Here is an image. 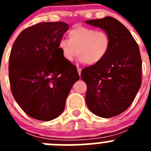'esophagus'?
I'll list each match as a JSON object with an SVG mask.
<instances>
[{"instance_id":"34e87169","label":"esophagus","mask_w":151,"mask_h":151,"mask_svg":"<svg viewBox=\"0 0 151 151\" xmlns=\"http://www.w3.org/2000/svg\"><path fill=\"white\" fill-rule=\"evenodd\" d=\"M77 70H78V74H79V76H80V75H81V72H82V69H81V68H79V67H77Z\"/></svg>"}]
</instances>
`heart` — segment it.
<instances>
[{"instance_id": "1", "label": "heart", "mask_w": 151, "mask_h": 151, "mask_svg": "<svg viewBox=\"0 0 151 151\" xmlns=\"http://www.w3.org/2000/svg\"><path fill=\"white\" fill-rule=\"evenodd\" d=\"M69 40L60 41L58 49L66 61L71 62L78 56L81 62L88 66L101 63L111 47V39L105 31L83 26H76L68 32Z\"/></svg>"}]
</instances>
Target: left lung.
<instances>
[{
  "instance_id": "8db88e82",
  "label": "left lung",
  "mask_w": 151,
  "mask_h": 151,
  "mask_svg": "<svg viewBox=\"0 0 151 151\" xmlns=\"http://www.w3.org/2000/svg\"><path fill=\"white\" fill-rule=\"evenodd\" d=\"M85 22L104 29L111 39L104 59L81 73L87 85L85 101L89 110L100 117L111 118L127 110L141 87L139 47L127 28L113 17Z\"/></svg>"
}]
</instances>
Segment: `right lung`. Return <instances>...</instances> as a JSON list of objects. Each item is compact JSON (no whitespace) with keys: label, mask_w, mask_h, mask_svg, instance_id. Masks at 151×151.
Wrapping results in <instances>:
<instances>
[{"label":"right lung","mask_w":151,"mask_h":151,"mask_svg":"<svg viewBox=\"0 0 151 151\" xmlns=\"http://www.w3.org/2000/svg\"><path fill=\"white\" fill-rule=\"evenodd\" d=\"M69 26L40 22L24 29L13 43L9 58L12 94L30 117L50 121L63 111L73 84L79 79L76 66L58 49Z\"/></svg>","instance_id":"1"}]
</instances>
